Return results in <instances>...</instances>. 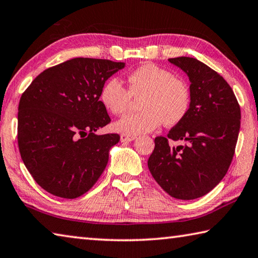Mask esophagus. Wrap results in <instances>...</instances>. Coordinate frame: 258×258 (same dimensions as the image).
Listing matches in <instances>:
<instances>
[{
    "label": "esophagus",
    "mask_w": 258,
    "mask_h": 258,
    "mask_svg": "<svg viewBox=\"0 0 258 258\" xmlns=\"http://www.w3.org/2000/svg\"><path fill=\"white\" fill-rule=\"evenodd\" d=\"M137 139V137L135 135H127V134H121L120 135V141L123 143H126V142H131L133 141V140Z\"/></svg>",
    "instance_id": "1"
}]
</instances>
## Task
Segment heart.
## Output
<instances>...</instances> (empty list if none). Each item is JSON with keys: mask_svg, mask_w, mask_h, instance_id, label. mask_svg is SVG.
<instances>
[{"mask_svg": "<svg viewBox=\"0 0 258 258\" xmlns=\"http://www.w3.org/2000/svg\"><path fill=\"white\" fill-rule=\"evenodd\" d=\"M130 90L118 78L111 77L104 83L100 100L113 115L127 111L132 95H141L140 108L143 110L128 113L113 124V128L127 135L148 133L159 127L176 125L189 111L191 94L184 81L167 69L146 63L134 69L127 77Z\"/></svg>", "mask_w": 258, "mask_h": 258, "instance_id": "heart-1", "label": "heart"}]
</instances>
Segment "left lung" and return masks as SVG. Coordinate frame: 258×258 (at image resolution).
Listing matches in <instances>:
<instances>
[{
    "label": "left lung",
    "mask_w": 258,
    "mask_h": 258,
    "mask_svg": "<svg viewBox=\"0 0 258 258\" xmlns=\"http://www.w3.org/2000/svg\"><path fill=\"white\" fill-rule=\"evenodd\" d=\"M190 81L191 103L184 119L157 137L148 160L152 177L169 196L182 200L203 197L213 190L232 161L241 112L231 86L220 74L195 58L168 59ZM185 141L171 147L168 140Z\"/></svg>",
    "instance_id": "1"
}]
</instances>
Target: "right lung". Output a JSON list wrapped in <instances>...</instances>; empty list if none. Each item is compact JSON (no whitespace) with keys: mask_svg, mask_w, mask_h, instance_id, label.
<instances>
[{"mask_svg":"<svg viewBox=\"0 0 258 258\" xmlns=\"http://www.w3.org/2000/svg\"><path fill=\"white\" fill-rule=\"evenodd\" d=\"M125 67L106 59L74 58L45 69L21 95L18 146L35 182L56 197H81L101 176L118 134L98 135L110 123L100 92Z\"/></svg>","mask_w":258,"mask_h":258,"instance_id":"add662e5","label":"right lung"}]
</instances>
